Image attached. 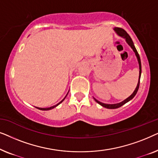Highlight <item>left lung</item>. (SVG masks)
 Here are the masks:
<instances>
[{"instance_id": "obj_1", "label": "left lung", "mask_w": 158, "mask_h": 158, "mask_svg": "<svg viewBox=\"0 0 158 158\" xmlns=\"http://www.w3.org/2000/svg\"><path fill=\"white\" fill-rule=\"evenodd\" d=\"M114 31L116 32V34H118V36H122V37H124L125 40H126L127 42L128 43V44L131 47V49H133V51L135 52L136 56H137V60H138V62H139V81H138V83H137V88H135V91L133 92V94L131 95L130 96L128 97L127 99H125L124 101H123L121 103H115V104H106V103H101L100 101H98V100H96V98L95 99V101H96L97 103H98V104H100L101 106H102L105 107V108H107V109H117V108H119L123 106L125 103L128 102L130 100H131L135 96V95L137 94V93L138 91V89H139V83H140V77H141V72H142V67H141V60H140V57H139V54H138L137 49H136L135 45H134V43L132 42V40H131V39L130 36L127 33V31H125L124 29H122V28H118V27H116L114 28Z\"/></svg>"}]
</instances>
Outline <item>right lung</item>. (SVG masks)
<instances>
[{
	"label": "right lung",
	"mask_w": 158,
	"mask_h": 158,
	"mask_svg": "<svg viewBox=\"0 0 158 158\" xmlns=\"http://www.w3.org/2000/svg\"><path fill=\"white\" fill-rule=\"evenodd\" d=\"M67 95H68V94H67ZM67 95H66V96H67ZM66 96H65V97H66ZM65 97H64V98H65ZM64 99H63V100H62L61 101H60V103H58L57 105H55V106H51V107H49V108H38V107H36V109H40V110H42V111H47V110H50V109H54V108H55V107L59 105L60 103H61L62 102V101H64Z\"/></svg>",
	"instance_id": "right-lung-1"
}]
</instances>
